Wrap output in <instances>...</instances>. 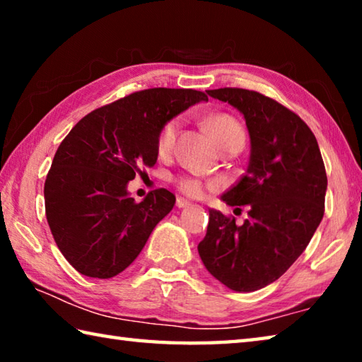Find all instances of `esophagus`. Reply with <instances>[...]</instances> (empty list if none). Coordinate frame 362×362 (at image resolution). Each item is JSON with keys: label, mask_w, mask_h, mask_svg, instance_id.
<instances>
[{"label": "esophagus", "mask_w": 362, "mask_h": 362, "mask_svg": "<svg viewBox=\"0 0 362 362\" xmlns=\"http://www.w3.org/2000/svg\"><path fill=\"white\" fill-rule=\"evenodd\" d=\"M175 206L179 207V209H183V207L192 206V203H189V201H188V199H185V198H177V201H175Z\"/></svg>", "instance_id": "34e87169"}]
</instances>
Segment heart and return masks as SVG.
Returning <instances> with one entry per match:
<instances>
[{
  "label": "heart",
  "mask_w": 362,
  "mask_h": 362,
  "mask_svg": "<svg viewBox=\"0 0 362 362\" xmlns=\"http://www.w3.org/2000/svg\"><path fill=\"white\" fill-rule=\"evenodd\" d=\"M179 126H180V121L177 118H173L164 122L161 129H159L158 139H156V148L159 155H166V153H169L170 148H173L177 132H179ZM206 126L218 146H222L226 142H231V140H236V139L244 140L243 127L240 126V122H238L235 118H231L230 115H225V113L212 115L207 118ZM175 183L177 187L180 188V192L189 196H199L204 189L203 180L194 175L177 177Z\"/></svg>",
  "instance_id": "b5f03b06"
}]
</instances>
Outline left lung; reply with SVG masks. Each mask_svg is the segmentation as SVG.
Wrapping results in <instances>:
<instances>
[{"label": "left lung", "instance_id": "obj_1", "mask_svg": "<svg viewBox=\"0 0 362 362\" xmlns=\"http://www.w3.org/2000/svg\"><path fill=\"white\" fill-rule=\"evenodd\" d=\"M206 93L246 119L249 166L222 201L247 206L249 218L238 225L235 217L209 209L198 252L207 272L228 289L254 292L283 276L313 238L324 216L326 168L315 134L289 108L255 90Z\"/></svg>", "mask_w": 362, "mask_h": 362}]
</instances>
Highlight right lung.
Wrapping results in <instances>:
<instances>
[{
	"mask_svg": "<svg viewBox=\"0 0 362 362\" xmlns=\"http://www.w3.org/2000/svg\"><path fill=\"white\" fill-rule=\"evenodd\" d=\"M203 100L193 89L139 90L86 115L59 145L45 183L46 218L76 272L113 278L142 252L175 196L159 188L136 203L127 185L156 164L164 122Z\"/></svg>",
	"mask_w": 362,
	"mask_h": 362,
	"instance_id": "add662e5",
	"label": "right lung"
}]
</instances>
